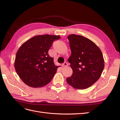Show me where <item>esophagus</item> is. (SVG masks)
Wrapping results in <instances>:
<instances>
[{"mask_svg": "<svg viewBox=\"0 0 120 120\" xmlns=\"http://www.w3.org/2000/svg\"><path fill=\"white\" fill-rule=\"evenodd\" d=\"M68 66V64L66 62H64L63 64V67H66L67 66Z\"/></svg>", "mask_w": 120, "mask_h": 120, "instance_id": "obj_1", "label": "esophagus"}]
</instances>
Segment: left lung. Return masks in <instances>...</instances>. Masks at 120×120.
Returning a JSON list of instances; mask_svg holds the SVG:
<instances>
[{
    "instance_id": "left-lung-1",
    "label": "left lung",
    "mask_w": 120,
    "mask_h": 120,
    "mask_svg": "<svg viewBox=\"0 0 120 120\" xmlns=\"http://www.w3.org/2000/svg\"><path fill=\"white\" fill-rule=\"evenodd\" d=\"M68 38L71 52L68 61L73 72L67 82L75 89H86L101 77L105 67L103 53L95 43L83 36L72 34Z\"/></svg>"
}]
</instances>
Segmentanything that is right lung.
<instances>
[{
	"label": "right lung",
	"mask_w": 120,
	"mask_h": 120,
	"mask_svg": "<svg viewBox=\"0 0 120 120\" xmlns=\"http://www.w3.org/2000/svg\"><path fill=\"white\" fill-rule=\"evenodd\" d=\"M60 35H37L21 45L16 54L14 68L17 75L26 85L39 88L52 81L57 66L48 53L54 40Z\"/></svg>",
	"instance_id": "1"
}]
</instances>
